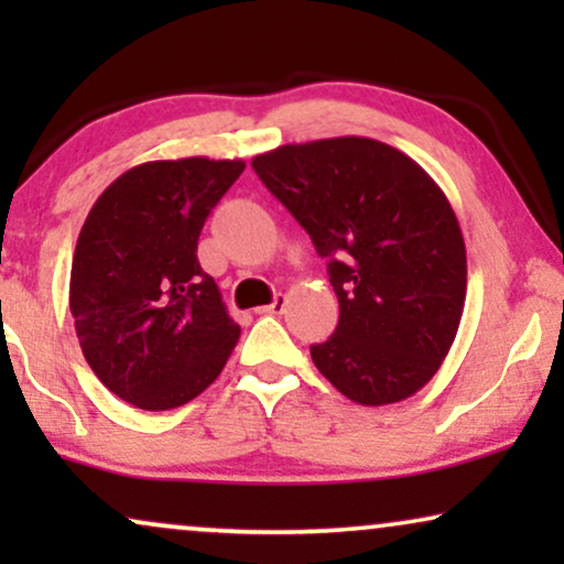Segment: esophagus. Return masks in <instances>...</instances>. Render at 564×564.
Instances as JSON below:
<instances>
[{
    "label": "esophagus",
    "mask_w": 564,
    "mask_h": 564,
    "mask_svg": "<svg viewBox=\"0 0 564 564\" xmlns=\"http://www.w3.org/2000/svg\"><path fill=\"white\" fill-rule=\"evenodd\" d=\"M284 307H288V297L284 295H274V300L264 307H259V313H267V315H280L284 313Z\"/></svg>",
    "instance_id": "34e87169"
}]
</instances>
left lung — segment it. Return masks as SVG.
Masks as SVG:
<instances>
[{"instance_id":"left-lung-1","label":"left lung","mask_w":564,"mask_h":564,"mask_svg":"<svg viewBox=\"0 0 564 564\" xmlns=\"http://www.w3.org/2000/svg\"><path fill=\"white\" fill-rule=\"evenodd\" d=\"M251 166L328 259L338 326L311 346L318 372L359 405L419 392L452 349L467 292L465 238L438 184L359 135L280 145Z\"/></svg>"}]
</instances>
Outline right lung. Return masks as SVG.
<instances>
[{
    "mask_svg": "<svg viewBox=\"0 0 564 564\" xmlns=\"http://www.w3.org/2000/svg\"><path fill=\"white\" fill-rule=\"evenodd\" d=\"M243 169L241 159L149 161L120 174L84 220L68 305L91 372L130 405L189 403L241 336L197 241Z\"/></svg>",
    "mask_w": 564,
    "mask_h": 564,
    "instance_id": "add662e5",
    "label": "right lung"
}]
</instances>
